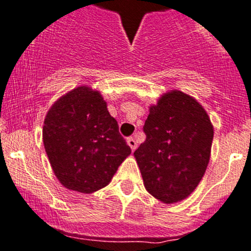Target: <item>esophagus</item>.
Segmentation results:
<instances>
[{"label": "esophagus", "mask_w": 251, "mask_h": 251, "mask_svg": "<svg viewBox=\"0 0 251 251\" xmlns=\"http://www.w3.org/2000/svg\"><path fill=\"white\" fill-rule=\"evenodd\" d=\"M126 143H128V145H129V147H130L131 149V151H135V149H136V141H135V139L134 138H128L126 139Z\"/></svg>", "instance_id": "esophagus-1"}]
</instances>
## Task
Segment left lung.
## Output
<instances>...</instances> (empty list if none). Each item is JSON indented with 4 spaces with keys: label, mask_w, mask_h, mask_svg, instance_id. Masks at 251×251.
<instances>
[{
    "label": "left lung",
    "mask_w": 251,
    "mask_h": 251,
    "mask_svg": "<svg viewBox=\"0 0 251 251\" xmlns=\"http://www.w3.org/2000/svg\"><path fill=\"white\" fill-rule=\"evenodd\" d=\"M144 133L146 140L134 156L146 190L163 203L188 197L210 158L214 129L204 108L187 94L173 90L150 107Z\"/></svg>",
    "instance_id": "left-lung-1"
}]
</instances>
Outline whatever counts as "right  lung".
Here are the masks:
<instances>
[{"mask_svg":"<svg viewBox=\"0 0 251 251\" xmlns=\"http://www.w3.org/2000/svg\"><path fill=\"white\" fill-rule=\"evenodd\" d=\"M43 144L61 185L83 193L105 187L130 154L106 102L88 87L71 90L50 107Z\"/></svg>","mask_w":251,"mask_h":251,"instance_id":"obj_1","label":"right lung"}]
</instances>
